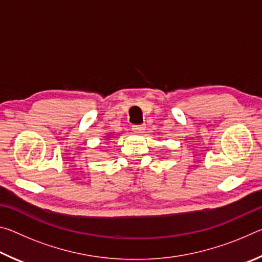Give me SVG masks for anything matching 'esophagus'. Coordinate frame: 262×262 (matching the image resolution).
I'll return each instance as SVG.
<instances>
[{
  "instance_id": "1",
  "label": "esophagus",
  "mask_w": 262,
  "mask_h": 262,
  "mask_svg": "<svg viewBox=\"0 0 262 262\" xmlns=\"http://www.w3.org/2000/svg\"><path fill=\"white\" fill-rule=\"evenodd\" d=\"M144 128L145 127L143 125H134V126H133L132 129H133V132H134V133H142V132L144 130Z\"/></svg>"
}]
</instances>
